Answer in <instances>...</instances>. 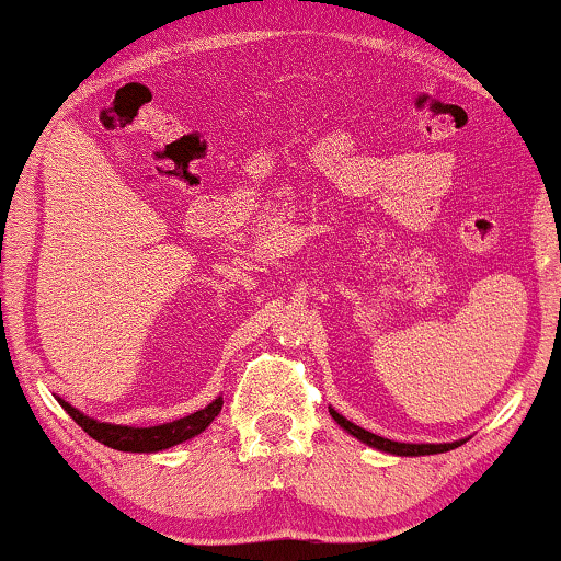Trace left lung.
Returning <instances> with one entry per match:
<instances>
[{"label":"left lung","instance_id":"obj_1","mask_svg":"<svg viewBox=\"0 0 561 561\" xmlns=\"http://www.w3.org/2000/svg\"><path fill=\"white\" fill-rule=\"evenodd\" d=\"M331 416L333 422L339 424V427L350 432L352 437H357L359 443L370 445L375 450H382V453H391V456H435V453H448V450H456L458 445H463L466 439H453V443H396V439H388V437H380V435H373V432H367L363 427H357V424L346 420V416L339 414L336 409H331Z\"/></svg>","mask_w":561,"mask_h":561}]
</instances>
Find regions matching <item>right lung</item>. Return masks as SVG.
Listing matches in <instances>:
<instances>
[{"label": "right lung", "instance_id": "1", "mask_svg": "<svg viewBox=\"0 0 561 561\" xmlns=\"http://www.w3.org/2000/svg\"><path fill=\"white\" fill-rule=\"evenodd\" d=\"M61 403V409L67 411L72 420L80 424V427L88 432L92 439L108 445L113 450L124 453H160L173 448V445L186 443V439L202 435L204 430L215 422V416L222 409V396H217L215 401L207 403L204 409L194 411V414L181 416L175 422L154 424V427H131V424H111V422H98L92 416L82 414L80 409H75L72 403L64 399H56Z\"/></svg>", "mask_w": 561, "mask_h": 561}]
</instances>
